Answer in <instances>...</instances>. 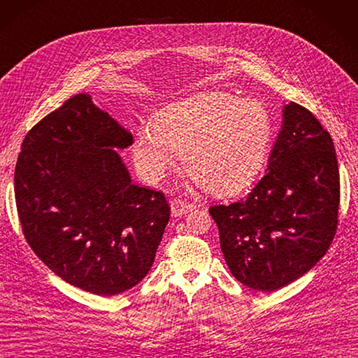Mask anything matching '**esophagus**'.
I'll list each match as a JSON object with an SVG mask.
<instances>
[{
	"label": "esophagus",
	"instance_id": "obj_1",
	"mask_svg": "<svg viewBox=\"0 0 358 358\" xmlns=\"http://www.w3.org/2000/svg\"><path fill=\"white\" fill-rule=\"evenodd\" d=\"M194 204H189L186 201L182 199H173L171 203V213L173 217H180L185 216L186 213H189L190 210H194Z\"/></svg>",
	"mask_w": 358,
	"mask_h": 358
}]
</instances>
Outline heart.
<instances>
[{"instance_id":"obj_1","label":"heart","mask_w":358,"mask_h":358,"mask_svg":"<svg viewBox=\"0 0 358 358\" xmlns=\"http://www.w3.org/2000/svg\"><path fill=\"white\" fill-rule=\"evenodd\" d=\"M272 117L259 101L225 92H201L162 108L151 128L136 137L134 163L142 176L157 181L177 166L216 196L239 194L252 185L266 163Z\"/></svg>"}]
</instances>
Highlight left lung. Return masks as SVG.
Listing matches in <instances>:
<instances>
[{
	"mask_svg": "<svg viewBox=\"0 0 358 358\" xmlns=\"http://www.w3.org/2000/svg\"><path fill=\"white\" fill-rule=\"evenodd\" d=\"M338 203L331 136L310 110L289 103L264 177L246 198L208 212L233 277L273 292L324 257L337 230Z\"/></svg>",
	"mask_w": 358,
	"mask_h": 358,
	"instance_id": "1",
	"label": "left lung"
}]
</instances>
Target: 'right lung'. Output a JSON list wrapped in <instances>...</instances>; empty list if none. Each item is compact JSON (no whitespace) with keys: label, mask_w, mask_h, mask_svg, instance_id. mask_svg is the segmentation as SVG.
<instances>
[{"label":"right lung","mask_w":358,"mask_h":358,"mask_svg":"<svg viewBox=\"0 0 358 358\" xmlns=\"http://www.w3.org/2000/svg\"><path fill=\"white\" fill-rule=\"evenodd\" d=\"M131 143L78 94L27 133L15 168L27 243L62 280L99 296L146 277L171 215L163 192L136 186L113 150Z\"/></svg>","instance_id":"obj_1"}]
</instances>
